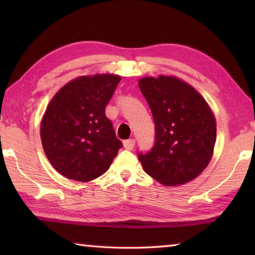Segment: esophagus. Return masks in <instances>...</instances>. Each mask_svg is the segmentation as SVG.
<instances>
[{
  "label": "esophagus",
  "mask_w": 255,
  "mask_h": 255,
  "mask_svg": "<svg viewBox=\"0 0 255 255\" xmlns=\"http://www.w3.org/2000/svg\"><path fill=\"white\" fill-rule=\"evenodd\" d=\"M124 147L128 150H131L133 147H135V139H133V138H130V139L125 140Z\"/></svg>",
  "instance_id": "obj_1"
}]
</instances>
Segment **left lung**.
I'll use <instances>...</instances> for the list:
<instances>
[{
  "label": "left lung",
  "mask_w": 255,
  "mask_h": 255,
  "mask_svg": "<svg viewBox=\"0 0 255 255\" xmlns=\"http://www.w3.org/2000/svg\"><path fill=\"white\" fill-rule=\"evenodd\" d=\"M138 84L155 125L153 147L137 153L144 171L165 185L197 178L208 165L216 141V122L205 99L171 76L144 77Z\"/></svg>",
  "instance_id": "left-lung-1"
}]
</instances>
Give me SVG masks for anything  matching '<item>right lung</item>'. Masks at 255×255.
<instances>
[{
  "mask_svg": "<svg viewBox=\"0 0 255 255\" xmlns=\"http://www.w3.org/2000/svg\"><path fill=\"white\" fill-rule=\"evenodd\" d=\"M120 76H81L63 86L41 122L42 147L51 165L68 179L86 182L102 175L123 147L106 107Z\"/></svg>",
  "mask_w": 255,
  "mask_h": 255,
  "instance_id": "obj_1",
  "label": "right lung"
}]
</instances>
